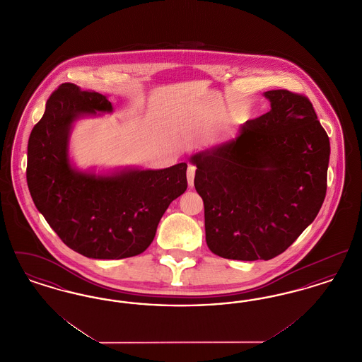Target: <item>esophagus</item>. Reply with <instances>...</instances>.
<instances>
[{
  "label": "esophagus",
  "instance_id": "esophagus-1",
  "mask_svg": "<svg viewBox=\"0 0 362 362\" xmlns=\"http://www.w3.org/2000/svg\"><path fill=\"white\" fill-rule=\"evenodd\" d=\"M194 177H195V167L189 165V168H187V183H189V187L194 186Z\"/></svg>",
  "mask_w": 362,
  "mask_h": 362
}]
</instances>
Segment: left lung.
Instances as JSON below:
<instances>
[{"mask_svg": "<svg viewBox=\"0 0 362 362\" xmlns=\"http://www.w3.org/2000/svg\"><path fill=\"white\" fill-rule=\"evenodd\" d=\"M270 111L236 138L189 157L205 205L207 247L236 260H269L316 218L327 189L329 139L308 98L267 90Z\"/></svg>", "mask_w": 362, "mask_h": 362, "instance_id": "obj_1", "label": "left lung"}]
</instances>
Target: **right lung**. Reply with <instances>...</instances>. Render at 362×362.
Here are the masks:
<instances>
[{
  "label": "right lung",
  "instance_id": "right-lung-1",
  "mask_svg": "<svg viewBox=\"0 0 362 362\" xmlns=\"http://www.w3.org/2000/svg\"><path fill=\"white\" fill-rule=\"evenodd\" d=\"M98 92L58 86L28 139L27 183L36 209L73 251L92 259L144 252L170 204L187 189V164L164 170H77L69 157L74 123L112 112Z\"/></svg>",
  "mask_w": 362,
  "mask_h": 362
}]
</instances>
